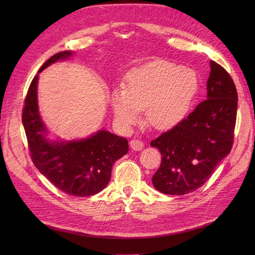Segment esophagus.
Segmentation results:
<instances>
[{"mask_svg": "<svg viewBox=\"0 0 255 255\" xmlns=\"http://www.w3.org/2000/svg\"><path fill=\"white\" fill-rule=\"evenodd\" d=\"M129 146L135 151H140L143 148V142L138 140V139H133V140H130Z\"/></svg>", "mask_w": 255, "mask_h": 255, "instance_id": "1", "label": "esophagus"}]
</instances>
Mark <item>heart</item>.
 I'll use <instances>...</instances> for the list:
<instances>
[{"label": "heart", "mask_w": 255, "mask_h": 255, "mask_svg": "<svg viewBox=\"0 0 255 255\" xmlns=\"http://www.w3.org/2000/svg\"><path fill=\"white\" fill-rule=\"evenodd\" d=\"M196 71L166 60H154L136 67L127 75V87L115 88L111 104L115 117L129 128L146 119L157 129L176 127L187 117L199 92Z\"/></svg>", "instance_id": "heart-1"}]
</instances>
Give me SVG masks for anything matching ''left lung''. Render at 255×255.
Masks as SVG:
<instances>
[{
    "label": "left lung",
    "mask_w": 255,
    "mask_h": 255,
    "mask_svg": "<svg viewBox=\"0 0 255 255\" xmlns=\"http://www.w3.org/2000/svg\"><path fill=\"white\" fill-rule=\"evenodd\" d=\"M206 100L180 125L151 141L161 164L153 186L166 195L183 196L200 188L232 149L237 113L233 80L211 60Z\"/></svg>",
    "instance_id": "left-lung-1"
}]
</instances>
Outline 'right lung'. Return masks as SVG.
Instances as JSON below:
<instances>
[{"instance_id": "right-lung-1", "label": "right lung", "mask_w": 255, "mask_h": 255, "mask_svg": "<svg viewBox=\"0 0 255 255\" xmlns=\"http://www.w3.org/2000/svg\"><path fill=\"white\" fill-rule=\"evenodd\" d=\"M73 55L72 51L59 52L40 67L27 91L22 123L33 163L40 173L68 195L89 197L106 187L113 165L128 152V142L104 128L79 139L51 138L38 106L39 73L52 64L68 60Z\"/></svg>"}]
</instances>
